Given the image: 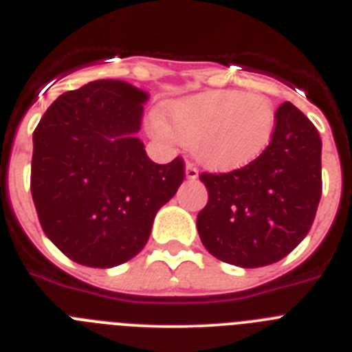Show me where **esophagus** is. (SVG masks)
<instances>
[{"label": "esophagus", "mask_w": 352, "mask_h": 352, "mask_svg": "<svg viewBox=\"0 0 352 352\" xmlns=\"http://www.w3.org/2000/svg\"><path fill=\"white\" fill-rule=\"evenodd\" d=\"M185 174H186V179H197L199 170H197V167L194 166V164H190V162H188V164H186Z\"/></svg>", "instance_id": "obj_1"}]
</instances>
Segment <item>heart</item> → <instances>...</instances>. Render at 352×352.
<instances>
[{
    "mask_svg": "<svg viewBox=\"0 0 352 352\" xmlns=\"http://www.w3.org/2000/svg\"><path fill=\"white\" fill-rule=\"evenodd\" d=\"M166 125L157 123L160 138L192 146L195 158L211 170L247 166L266 151L276 129V109L266 95L219 89L190 96L166 111Z\"/></svg>",
    "mask_w": 352,
    "mask_h": 352,
    "instance_id": "b5f03b06",
    "label": "heart"
}]
</instances>
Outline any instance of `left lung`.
<instances>
[{
  "instance_id": "8db88e82",
  "label": "left lung",
  "mask_w": 352,
  "mask_h": 352,
  "mask_svg": "<svg viewBox=\"0 0 352 352\" xmlns=\"http://www.w3.org/2000/svg\"><path fill=\"white\" fill-rule=\"evenodd\" d=\"M321 148L312 121L284 102L259 158L231 173H203L208 204L197 214L211 256L239 268L284 259L309 234L321 201Z\"/></svg>"
}]
</instances>
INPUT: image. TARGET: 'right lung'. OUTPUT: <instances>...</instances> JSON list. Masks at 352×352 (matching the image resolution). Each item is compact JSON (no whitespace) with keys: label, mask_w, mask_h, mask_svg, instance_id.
Instances as JSON below:
<instances>
[{"label":"right lung","mask_w":352,"mask_h":352,"mask_svg":"<svg viewBox=\"0 0 352 352\" xmlns=\"http://www.w3.org/2000/svg\"><path fill=\"white\" fill-rule=\"evenodd\" d=\"M148 93L100 79L58 96L33 132L31 195L43 232L68 259L113 268L144 248L185 162L155 164L135 138Z\"/></svg>","instance_id":"right-lung-1"}]
</instances>
